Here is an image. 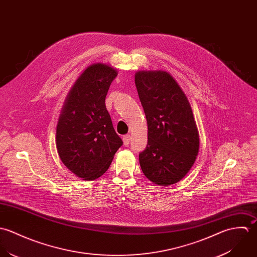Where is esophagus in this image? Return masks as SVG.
<instances>
[{
	"label": "esophagus",
	"mask_w": 257,
	"mask_h": 257,
	"mask_svg": "<svg viewBox=\"0 0 257 257\" xmlns=\"http://www.w3.org/2000/svg\"><path fill=\"white\" fill-rule=\"evenodd\" d=\"M130 140H131V136L129 135V134H127V135H124L123 136V142H124V145H128L129 144V142H130Z\"/></svg>",
	"instance_id": "34e87169"
}]
</instances>
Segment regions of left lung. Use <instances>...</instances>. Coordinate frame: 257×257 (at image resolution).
I'll list each match as a JSON object with an SVG mask.
<instances>
[{
	"label": "left lung",
	"mask_w": 257,
	"mask_h": 257,
	"mask_svg": "<svg viewBox=\"0 0 257 257\" xmlns=\"http://www.w3.org/2000/svg\"><path fill=\"white\" fill-rule=\"evenodd\" d=\"M135 84L148 124V144L139 154L141 169L155 184L173 185L186 176L199 152L191 105L166 71H139Z\"/></svg>",
	"instance_id": "1"
}]
</instances>
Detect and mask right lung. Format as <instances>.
<instances>
[{"instance_id":"right-lung-1","label":"right lung","mask_w":257,"mask_h":257,"mask_svg":"<svg viewBox=\"0 0 257 257\" xmlns=\"http://www.w3.org/2000/svg\"><path fill=\"white\" fill-rule=\"evenodd\" d=\"M116 76L113 67L102 63L86 68L67 95L59 116L56 148L60 160L85 181L102 176L123 145L105 105Z\"/></svg>"}]
</instances>
